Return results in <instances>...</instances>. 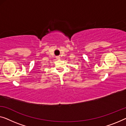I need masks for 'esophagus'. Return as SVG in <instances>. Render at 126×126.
Returning <instances> with one entry per match:
<instances>
[{
  "label": "esophagus",
  "mask_w": 126,
  "mask_h": 126,
  "mask_svg": "<svg viewBox=\"0 0 126 126\" xmlns=\"http://www.w3.org/2000/svg\"><path fill=\"white\" fill-rule=\"evenodd\" d=\"M57 59H60V57H57Z\"/></svg>",
  "instance_id": "34e87169"
}]
</instances>
